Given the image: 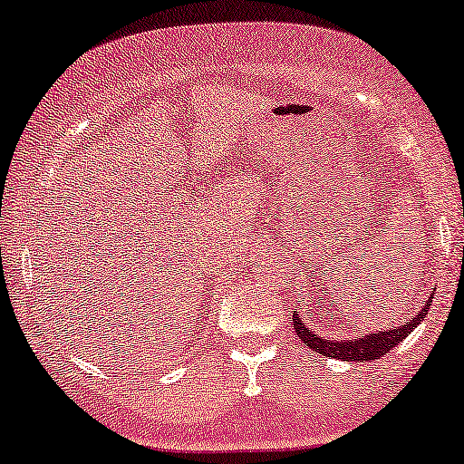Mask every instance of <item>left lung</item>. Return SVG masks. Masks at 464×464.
<instances>
[{"label":"left lung","mask_w":464,"mask_h":464,"mask_svg":"<svg viewBox=\"0 0 464 464\" xmlns=\"http://www.w3.org/2000/svg\"><path fill=\"white\" fill-rule=\"evenodd\" d=\"M432 298V295H430ZM430 298L426 300V306H421V311L415 317H411L404 326L392 328V331H378L373 334H365V337L359 339H345V342H337V339H324L320 334H315L314 331L304 326L303 317L298 314H294V328L298 333V337L303 339V343L314 348L315 353H320L324 356H331V359H342V361H376L389 353V350L395 348L406 334H411L412 328L420 324L423 317H426L428 309H430Z\"/></svg>","instance_id":"1"}]
</instances>
